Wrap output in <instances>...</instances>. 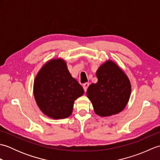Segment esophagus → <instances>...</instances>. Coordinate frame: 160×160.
<instances>
[{"label":"esophagus","instance_id":"obj_1","mask_svg":"<svg viewBox=\"0 0 160 160\" xmlns=\"http://www.w3.org/2000/svg\"><path fill=\"white\" fill-rule=\"evenodd\" d=\"M89 84L88 83V82L84 83V84H83V89H84V91H87V89H88V87H89Z\"/></svg>","mask_w":160,"mask_h":160}]
</instances>
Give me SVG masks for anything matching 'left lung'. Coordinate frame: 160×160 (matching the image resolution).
I'll list each match as a JSON object with an SVG mask.
<instances>
[{"label": "left lung", "mask_w": 160, "mask_h": 160, "mask_svg": "<svg viewBox=\"0 0 160 160\" xmlns=\"http://www.w3.org/2000/svg\"><path fill=\"white\" fill-rule=\"evenodd\" d=\"M96 76L97 83L91 84L87 91L95 113L102 117L120 113L130 98L131 87L128 78L112 61L101 65Z\"/></svg>", "instance_id": "1"}]
</instances>
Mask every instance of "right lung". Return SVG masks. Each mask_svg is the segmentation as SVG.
Returning <instances> with one entry per match:
<instances>
[{
    "instance_id": "add662e5",
    "label": "right lung",
    "mask_w": 160,
    "mask_h": 160,
    "mask_svg": "<svg viewBox=\"0 0 160 160\" xmlns=\"http://www.w3.org/2000/svg\"><path fill=\"white\" fill-rule=\"evenodd\" d=\"M33 93L44 113L53 119L66 118L72 113L75 100L84 90L71 77L64 60H52L46 63L35 78Z\"/></svg>"
}]
</instances>
